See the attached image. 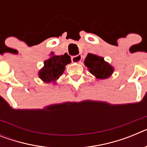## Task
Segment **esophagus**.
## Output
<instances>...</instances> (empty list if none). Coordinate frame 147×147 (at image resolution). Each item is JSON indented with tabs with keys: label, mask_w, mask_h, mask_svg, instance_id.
I'll list each match as a JSON object with an SVG mask.
<instances>
[{
	"label": "esophagus",
	"mask_w": 147,
	"mask_h": 147,
	"mask_svg": "<svg viewBox=\"0 0 147 147\" xmlns=\"http://www.w3.org/2000/svg\"><path fill=\"white\" fill-rule=\"evenodd\" d=\"M71 61L74 63H79L82 61V55L78 54L76 56H73V57H71Z\"/></svg>",
	"instance_id": "1"
}]
</instances>
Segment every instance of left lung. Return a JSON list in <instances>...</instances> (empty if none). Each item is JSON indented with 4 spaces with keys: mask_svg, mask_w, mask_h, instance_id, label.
<instances>
[{
    "mask_svg": "<svg viewBox=\"0 0 147 147\" xmlns=\"http://www.w3.org/2000/svg\"><path fill=\"white\" fill-rule=\"evenodd\" d=\"M85 65L89 71L97 79H107L113 72V67L105 62L103 57L93 54H88L85 59Z\"/></svg>",
    "mask_w": 147,
    "mask_h": 147,
    "instance_id": "8db88e82",
    "label": "left lung"
}]
</instances>
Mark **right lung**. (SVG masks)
I'll list each match as a JSON object with an SVG mask.
<instances>
[{"label":"right lung","mask_w":147,"mask_h":147,"mask_svg":"<svg viewBox=\"0 0 147 147\" xmlns=\"http://www.w3.org/2000/svg\"><path fill=\"white\" fill-rule=\"evenodd\" d=\"M70 62L71 59L67 54L61 56L53 55L45 61L43 68L39 72V76L45 82H54L63 74L65 67Z\"/></svg>","instance_id":"right-lung-1"}]
</instances>
